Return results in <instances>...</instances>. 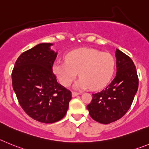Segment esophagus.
Listing matches in <instances>:
<instances>
[{
    "instance_id": "esophagus-1",
    "label": "esophagus",
    "mask_w": 149,
    "mask_h": 149,
    "mask_svg": "<svg viewBox=\"0 0 149 149\" xmlns=\"http://www.w3.org/2000/svg\"><path fill=\"white\" fill-rule=\"evenodd\" d=\"M79 94V93H77V92H75V91H73V92H72V96H73V97H75V96H78Z\"/></svg>"
}]
</instances>
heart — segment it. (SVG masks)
Returning <instances> with one entry per match:
<instances>
[{
    "label": "heart",
    "instance_id": "1",
    "mask_svg": "<svg viewBox=\"0 0 149 149\" xmlns=\"http://www.w3.org/2000/svg\"><path fill=\"white\" fill-rule=\"evenodd\" d=\"M115 66L114 58L110 53L81 48L68 53L65 61H56L53 70L63 86H70L79 73L81 78L75 87L96 91L104 88L111 81Z\"/></svg>",
    "mask_w": 149,
    "mask_h": 149
}]
</instances>
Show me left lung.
<instances>
[{"label":"left lung","instance_id":"1","mask_svg":"<svg viewBox=\"0 0 149 149\" xmlns=\"http://www.w3.org/2000/svg\"><path fill=\"white\" fill-rule=\"evenodd\" d=\"M116 74L113 80L100 92L93 94L87 105L92 119L102 124L120 120L129 110L138 89L136 67L129 56L116 50Z\"/></svg>","mask_w":149,"mask_h":149}]
</instances>
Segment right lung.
<instances>
[{"mask_svg": "<svg viewBox=\"0 0 149 149\" xmlns=\"http://www.w3.org/2000/svg\"><path fill=\"white\" fill-rule=\"evenodd\" d=\"M41 43L21 53L12 72L13 88L23 110L33 120L53 123L65 116L70 91L58 84L53 72L57 53Z\"/></svg>", "mask_w": 149, "mask_h": 149, "instance_id": "add662e5", "label": "right lung"}]
</instances>
